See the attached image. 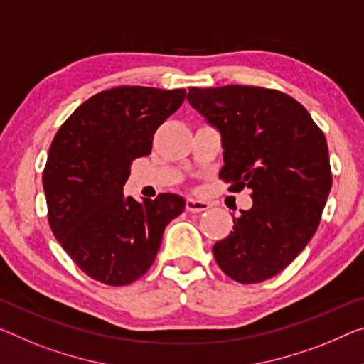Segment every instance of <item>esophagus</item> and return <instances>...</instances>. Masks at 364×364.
Returning a JSON list of instances; mask_svg holds the SVG:
<instances>
[{
	"mask_svg": "<svg viewBox=\"0 0 364 364\" xmlns=\"http://www.w3.org/2000/svg\"><path fill=\"white\" fill-rule=\"evenodd\" d=\"M187 210L190 211V213H201V211H206L210 208V203L206 200H200V198H187Z\"/></svg>",
	"mask_w": 364,
	"mask_h": 364,
	"instance_id": "obj_1",
	"label": "esophagus"
}]
</instances>
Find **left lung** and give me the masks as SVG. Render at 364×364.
Masks as SVG:
<instances>
[{"label": "left lung", "mask_w": 364, "mask_h": 364, "mask_svg": "<svg viewBox=\"0 0 364 364\" xmlns=\"http://www.w3.org/2000/svg\"><path fill=\"white\" fill-rule=\"evenodd\" d=\"M187 100L220 132L229 190H252V206L213 245L218 265L245 284L275 277L317 231L332 187L327 139L298 100L273 89L190 87Z\"/></svg>", "instance_id": "left-lung-1"}]
</instances>
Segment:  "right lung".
<instances>
[{
	"mask_svg": "<svg viewBox=\"0 0 364 364\" xmlns=\"http://www.w3.org/2000/svg\"><path fill=\"white\" fill-rule=\"evenodd\" d=\"M186 89L120 86L89 97L60 127L48 149L43 192L53 236L97 282L124 287L148 272L166 226L182 213L176 193L125 197L132 163L153 148Z\"/></svg>",
	"mask_w": 364,
	"mask_h": 364,
	"instance_id": "right-lung-1",
	"label": "right lung"
}]
</instances>
